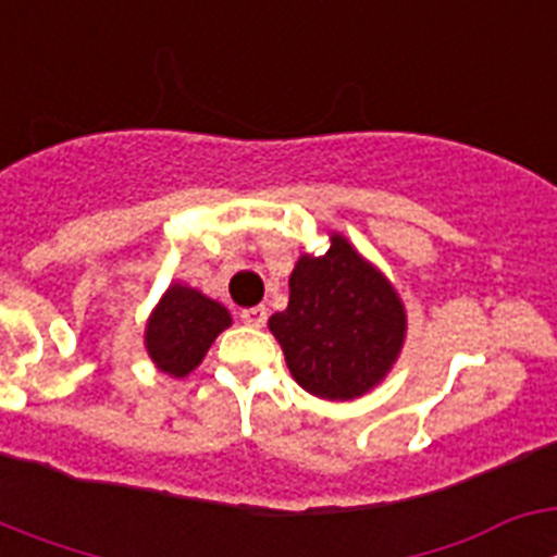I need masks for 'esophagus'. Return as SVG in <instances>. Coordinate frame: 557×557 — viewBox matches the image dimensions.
Masks as SVG:
<instances>
[{
	"mask_svg": "<svg viewBox=\"0 0 557 557\" xmlns=\"http://www.w3.org/2000/svg\"><path fill=\"white\" fill-rule=\"evenodd\" d=\"M243 323H245V326L262 329L264 323H268V309H264V307H250V309H243Z\"/></svg>",
	"mask_w": 557,
	"mask_h": 557,
	"instance_id": "1",
	"label": "esophagus"
}]
</instances>
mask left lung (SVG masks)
Returning <instances> with one entry per match:
<instances>
[{
	"label": "left lung",
	"mask_w": 557,
	"mask_h": 557,
	"mask_svg": "<svg viewBox=\"0 0 557 557\" xmlns=\"http://www.w3.org/2000/svg\"><path fill=\"white\" fill-rule=\"evenodd\" d=\"M293 379L326 401H354L385 382L407 337V309L382 270L339 231L329 250L301 253L289 304L268 321Z\"/></svg>",
	"instance_id": "left-lung-1"
}]
</instances>
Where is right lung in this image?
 <instances>
[{
  "label": "right lung",
  "mask_w": 557,
  "mask_h": 557,
  "mask_svg": "<svg viewBox=\"0 0 557 557\" xmlns=\"http://www.w3.org/2000/svg\"><path fill=\"white\" fill-rule=\"evenodd\" d=\"M228 326L231 312L223 304L189 284L172 282L147 318L145 348L161 373L184 379Z\"/></svg>",
  "instance_id": "right-lung-1"
}]
</instances>
